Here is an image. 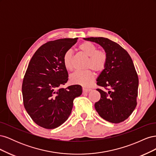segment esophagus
I'll use <instances>...</instances> for the list:
<instances>
[{"label":"esophagus","mask_w":156,"mask_h":156,"mask_svg":"<svg viewBox=\"0 0 156 156\" xmlns=\"http://www.w3.org/2000/svg\"><path fill=\"white\" fill-rule=\"evenodd\" d=\"M91 90V89H89V88H83V91L84 93H87L88 92H90Z\"/></svg>","instance_id":"esophagus-1"}]
</instances>
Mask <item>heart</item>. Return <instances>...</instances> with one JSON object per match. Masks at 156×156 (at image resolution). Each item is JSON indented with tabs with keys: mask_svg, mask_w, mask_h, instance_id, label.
<instances>
[{
	"mask_svg": "<svg viewBox=\"0 0 156 156\" xmlns=\"http://www.w3.org/2000/svg\"><path fill=\"white\" fill-rule=\"evenodd\" d=\"M79 49L89 56L87 68H90L96 72H101L106 66L107 55L104 51H98L96 46L90 41H84L79 46ZM63 63L68 70L73 69L72 52L68 50L63 56ZM94 79V73L91 69L75 71L70 76L71 82L84 87H90Z\"/></svg>",
	"mask_w": 156,
	"mask_h": 156,
	"instance_id": "heart-1",
	"label": "heart"
}]
</instances>
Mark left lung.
I'll return each mask as SVG.
<instances>
[{
  "label": "left lung",
  "instance_id": "obj_1",
  "mask_svg": "<svg viewBox=\"0 0 156 156\" xmlns=\"http://www.w3.org/2000/svg\"><path fill=\"white\" fill-rule=\"evenodd\" d=\"M83 39L100 45L107 55L106 66L96 81L98 85L108 90L97 89L101 98L94 107L102 119L111 123H120L131 115L136 105L139 78L133 60L124 49L109 39Z\"/></svg>",
  "mask_w": 156,
  "mask_h": 156
}]
</instances>
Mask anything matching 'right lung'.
Returning a JSON list of instances; mask_svg holds the SVG:
<instances>
[{
  "label": "right lung",
  "mask_w": 156,
  "mask_h": 156,
  "mask_svg": "<svg viewBox=\"0 0 156 156\" xmlns=\"http://www.w3.org/2000/svg\"><path fill=\"white\" fill-rule=\"evenodd\" d=\"M78 37L48 41L33 55L22 85L23 104L36 124L55 129L69 116L73 100L82 94L79 84L61 87L68 80L63 56L75 44Z\"/></svg>",
  "instance_id": "obj_1"
}]
</instances>
